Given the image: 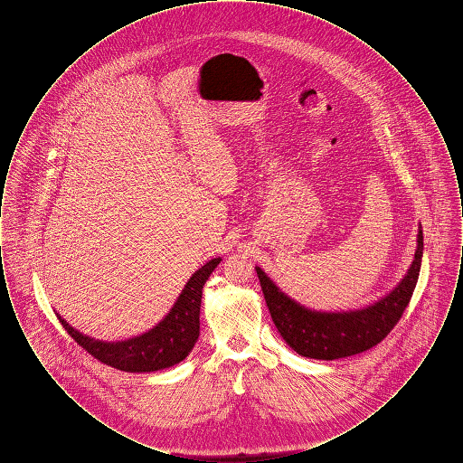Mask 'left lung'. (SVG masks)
<instances>
[{
	"label": "left lung",
	"mask_w": 463,
	"mask_h": 463,
	"mask_svg": "<svg viewBox=\"0 0 463 463\" xmlns=\"http://www.w3.org/2000/svg\"><path fill=\"white\" fill-rule=\"evenodd\" d=\"M421 253L423 234L419 229L415 260L408 274L383 298L357 310L321 312L304 307L276 287L260 267L257 276L272 321L288 345L304 357L331 361L372 349L396 326L417 287Z\"/></svg>",
	"instance_id": "left-lung-1"
}]
</instances>
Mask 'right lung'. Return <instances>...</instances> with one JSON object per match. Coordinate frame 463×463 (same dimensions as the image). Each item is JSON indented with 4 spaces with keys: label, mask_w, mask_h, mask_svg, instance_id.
Segmentation results:
<instances>
[{
    "label": "right lung",
    "mask_w": 463,
    "mask_h": 463,
    "mask_svg": "<svg viewBox=\"0 0 463 463\" xmlns=\"http://www.w3.org/2000/svg\"><path fill=\"white\" fill-rule=\"evenodd\" d=\"M222 259H213L193 274L175 306L153 330L123 342H102L74 330L61 316L67 333L100 363L121 372L149 373L178 364L193 351L199 336L203 287Z\"/></svg>",
    "instance_id": "obj_1"
}]
</instances>
